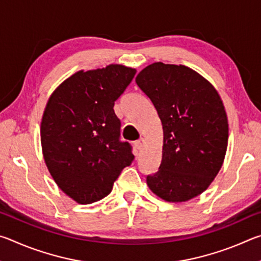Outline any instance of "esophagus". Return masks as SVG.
Here are the masks:
<instances>
[{
	"label": "esophagus",
	"mask_w": 261,
	"mask_h": 261,
	"mask_svg": "<svg viewBox=\"0 0 261 261\" xmlns=\"http://www.w3.org/2000/svg\"><path fill=\"white\" fill-rule=\"evenodd\" d=\"M144 144H145V139H144V138H139L138 140H136V141H135V146H136V148H137V149L143 148Z\"/></svg>",
	"instance_id": "obj_1"
}]
</instances>
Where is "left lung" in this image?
Returning a JSON list of instances; mask_svg holds the SVG:
<instances>
[{"instance_id":"obj_1","label":"left lung","mask_w":261,"mask_h":261,"mask_svg":"<svg viewBox=\"0 0 261 261\" xmlns=\"http://www.w3.org/2000/svg\"><path fill=\"white\" fill-rule=\"evenodd\" d=\"M162 123V160L146 183L168 202L199 196L223 165L228 118L215 87L191 68L155 62L136 77Z\"/></svg>"}]
</instances>
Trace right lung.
I'll use <instances>...</instances> for the list:
<instances>
[{
    "label": "right lung",
    "mask_w": 261,
    "mask_h": 261,
    "mask_svg": "<svg viewBox=\"0 0 261 261\" xmlns=\"http://www.w3.org/2000/svg\"><path fill=\"white\" fill-rule=\"evenodd\" d=\"M136 72L122 64L81 70L47 101L40 127L43 159L57 187L78 204L107 197L134 160L129 143L118 139L121 122L113 108Z\"/></svg>",
    "instance_id": "right-lung-1"
}]
</instances>
